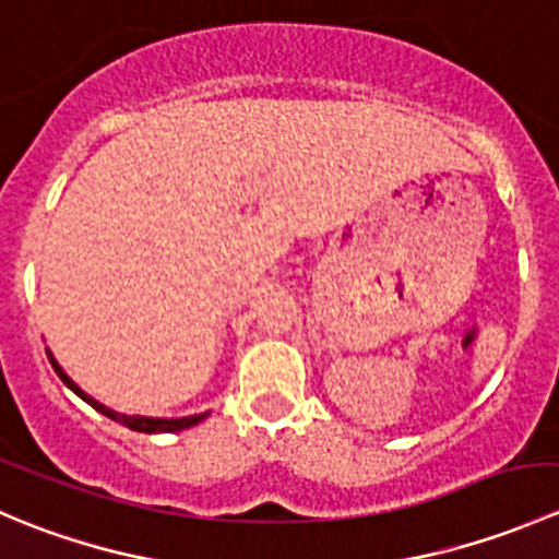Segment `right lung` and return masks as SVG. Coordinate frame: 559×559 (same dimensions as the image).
<instances>
[{
    "instance_id": "right-lung-1",
    "label": "right lung",
    "mask_w": 559,
    "mask_h": 559,
    "mask_svg": "<svg viewBox=\"0 0 559 559\" xmlns=\"http://www.w3.org/2000/svg\"><path fill=\"white\" fill-rule=\"evenodd\" d=\"M48 359H50V365H53L56 376H59V379L64 381V384L78 394V397L86 400V403L92 405V408H97L99 414L107 416V419L121 421V425H127L129 430H138V432H175V430H186V427H191V425H197V421L205 419V414H202V416H186V419H148V416H123V414H116V411L105 408L103 403H97V400H94V397H88V394L83 392V389L78 386L75 381H72L70 376H67L64 370L59 368V362H56V359L50 357V352H48Z\"/></svg>"
}]
</instances>
